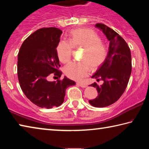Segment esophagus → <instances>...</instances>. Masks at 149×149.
Instances as JSON below:
<instances>
[{"instance_id":"esophagus-1","label":"esophagus","mask_w":149,"mask_h":149,"mask_svg":"<svg viewBox=\"0 0 149 149\" xmlns=\"http://www.w3.org/2000/svg\"><path fill=\"white\" fill-rule=\"evenodd\" d=\"M76 84H77V85H78V86H80V87H84V88L87 87V85H85V84H81V83H77Z\"/></svg>"}]
</instances>
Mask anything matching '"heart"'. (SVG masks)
<instances>
[{
    "label": "heart",
    "mask_w": 149,
    "mask_h": 149,
    "mask_svg": "<svg viewBox=\"0 0 149 149\" xmlns=\"http://www.w3.org/2000/svg\"><path fill=\"white\" fill-rule=\"evenodd\" d=\"M72 47L83 49L80 62H70L64 69L70 79L79 81L89 74L90 68L96 70L102 65L107 56L104 45L96 33L91 29L79 28L72 30L69 41L62 40L56 48L57 55L62 63L68 62L72 58Z\"/></svg>",
    "instance_id": "obj_1"
}]
</instances>
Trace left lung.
Returning a JSON list of instances; mask_svg holds the SVG:
<instances>
[{
	"label": "left lung",
	"mask_w": 149,
	"mask_h": 149,
	"mask_svg": "<svg viewBox=\"0 0 149 149\" xmlns=\"http://www.w3.org/2000/svg\"><path fill=\"white\" fill-rule=\"evenodd\" d=\"M95 27L110 41L104 62L91 77L97 81H103V84L99 85L95 82L90 85L98 91L97 97L89 100L90 104L102 108L116 102L125 91L132 73V55L127 42L112 29L102 24H97Z\"/></svg>",
	"instance_id": "left-lung-1"
}]
</instances>
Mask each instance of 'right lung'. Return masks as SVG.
<instances>
[{"label": "right lung", "instance_id": "right-lung-1", "mask_svg": "<svg viewBox=\"0 0 149 149\" xmlns=\"http://www.w3.org/2000/svg\"><path fill=\"white\" fill-rule=\"evenodd\" d=\"M62 33L56 27L37 30L24 41L17 56L20 87L30 101L41 108L59 107L67 88L75 84L65 76L56 81L47 80L51 74L59 78L62 74L56 52Z\"/></svg>", "mask_w": 149, "mask_h": 149}]
</instances>
